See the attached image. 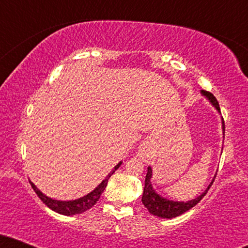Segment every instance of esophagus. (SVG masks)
Listing matches in <instances>:
<instances>
[{
	"label": "esophagus",
	"mask_w": 248,
	"mask_h": 248,
	"mask_svg": "<svg viewBox=\"0 0 248 248\" xmlns=\"http://www.w3.org/2000/svg\"><path fill=\"white\" fill-rule=\"evenodd\" d=\"M148 149L146 147H142L140 149V153H139V155L141 156V157H148Z\"/></svg>",
	"instance_id": "obj_1"
}]
</instances>
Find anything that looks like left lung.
<instances>
[{"label":"left lung","instance_id":"8db88e82","mask_svg":"<svg viewBox=\"0 0 248 248\" xmlns=\"http://www.w3.org/2000/svg\"><path fill=\"white\" fill-rule=\"evenodd\" d=\"M202 94L205 95L213 106L217 108L218 112H220V108H219L217 99H216V96L213 95L212 93L207 92V91H202ZM221 120H223V132L225 133L224 119H221ZM152 175H153L152 168L148 167L146 181H144L143 195H142V203H143V205L147 207L148 211L152 213V215L160 218H175V217H178V216H181L182 213L186 212L187 210H190L191 207H193L196 204H198L199 202L202 201V198L206 195L207 191H209L210 186H212L213 181H215V178H213L211 183H210V186H207V189L202 193L201 196H198L197 198L192 199V201L186 202V203H184V202L169 201V199L157 195V192H155V190L153 189L152 182H150V179H152Z\"/></svg>","mask_w":248,"mask_h":248}]
</instances>
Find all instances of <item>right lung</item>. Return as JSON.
<instances>
[{
    "mask_svg": "<svg viewBox=\"0 0 248 248\" xmlns=\"http://www.w3.org/2000/svg\"><path fill=\"white\" fill-rule=\"evenodd\" d=\"M121 163L122 162L116 164V166L114 167V169H113V171L108 173L107 177L105 178L104 181H102L101 183L99 184V186H96L92 192H90L88 195L84 196V197L76 199V201H69V202L56 201V199L47 197V196H45L44 193H42L41 191H39L32 182H30V184H31V186H32L33 191H35L37 193V196L41 198V201L43 202V203H44L47 207H50L51 210H53V211L61 213V215H64V216L79 215V213L87 211L88 209H91V207L94 205L96 202L99 201L101 193L104 192L105 189H106L108 179H109L110 176L115 172V170L121 166Z\"/></svg>",
    "mask_w": 248,
    "mask_h": 248,
    "instance_id": "1",
    "label": "right lung"
}]
</instances>
